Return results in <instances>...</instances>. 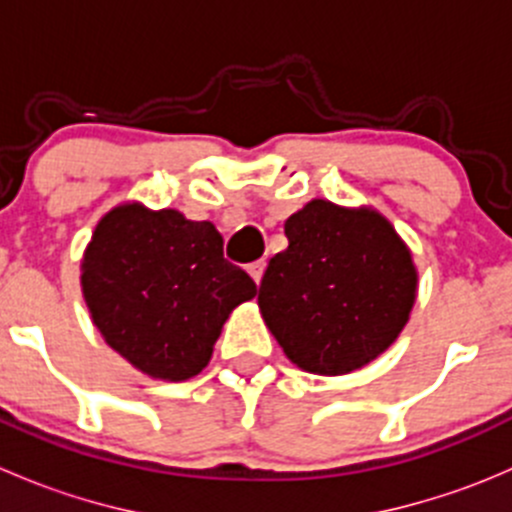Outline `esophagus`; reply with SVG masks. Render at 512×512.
Listing matches in <instances>:
<instances>
[{"label": "esophagus", "instance_id": "obj_1", "mask_svg": "<svg viewBox=\"0 0 512 512\" xmlns=\"http://www.w3.org/2000/svg\"><path fill=\"white\" fill-rule=\"evenodd\" d=\"M247 272H250L252 280H255L257 285H260L262 275H265V260H257V262H252V265H247Z\"/></svg>", "mask_w": 512, "mask_h": 512}]
</instances>
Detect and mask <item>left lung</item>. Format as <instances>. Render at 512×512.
<instances>
[{
    "mask_svg": "<svg viewBox=\"0 0 512 512\" xmlns=\"http://www.w3.org/2000/svg\"><path fill=\"white\" fill-rule=\"evenodd\" d=\"M257 304L299 369L347 374L394 344L416 299L409 247L374 210L312 200L285 223Z\"/></svg>",
    "mask_w": 512,
    "mask_h": 512,
    "instance_id": "8db88e82",
    "label": "left lung"
}]
</instances>
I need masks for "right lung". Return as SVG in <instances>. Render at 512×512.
<instances>
[{
	"mask_svg": "<svg viewBox=\"0 0 512 512\" xmlns=\"http://www.w3.org/2000/svg\"><path fill=\"white\" fill-rule=\"evenodd\" d=\"M81 267L91 319L108 347L165 381L200 374L225 319L257 292L252 277L225 260L213 223L138 203L96 225Z\"/></svg>",
	"mask_w": 512,
	"mask_h": 512,
	"instance_id": "add662e5",
	"label": "right lung"
}]
</instances>
